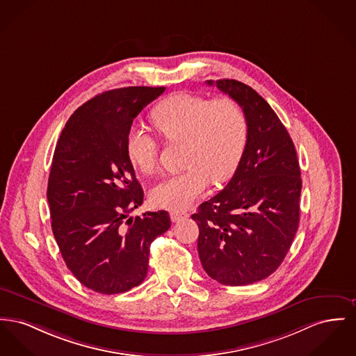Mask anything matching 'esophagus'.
Listing matches in <instances>:
<instances>
[{
    "mask_svg": "<svg viewBox=\"0 0 356 356\" xmlns=\"http://www.w3.org/2000/svg\"><path fill=\"white\" fill-rule=\"evenodd\" d=\"M188 218V213L187 212H183V211H173V212H170V219H172V222H180V220H183V219H187Z\"/></svg>",
    "mask_w": 356,
    "mask_h": 356,
    "instance_id": "obj_1",
    "label": "esophagus"
}]
</instances>
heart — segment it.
Listing matches in <instances>:
<instances>
[{
  "instance_id": "b5f03b06",
  "label": "heart",
  "mask_w": 356,
  "mask_h": 356,
  "mask_svg": "<svg viewBox=\"0 0 356 356\" xmlns=\"http://www.w3.org/2000/svg\"><path fill=\"white\" fill-rule=\"evenodd\" d=\"M152 122L169 143L186 141L184 164L188 168L164 177L150 192L154 206L172 211L191 206L211 179L215 183L229 179L248 141L246 114L229 97L209 101L200 95L176 94L152 110ZM126 154L144 175L157 167V143L143 127L130 129Z\"/></svg>"
}]
</instances>
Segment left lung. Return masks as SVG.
Wrapping results in <instances>:
<instances>
[{"mask_svg":"<svg viewBox=\"0 0 356 356\" xmlns=\"http://www.w3.org/2000/svg\"><path fill=\"white\" fill-rule=\"evenodd\" d=\"M243 108L248 141L229 184L199 206L197 251L219 284L241 286L278 269L300 222L301 172L292 138L270 105L250 86L207 81Z\"/></svg>","mask_w":356,"mask_h":356,"instance_id":"1","label":"left lung"}]
</instances>
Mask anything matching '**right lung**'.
Here are the masks:
<instances>
[{
  "label": "right lung",
  "instance_id": "1",
  "mask_svg": "<svg viewBox=\"0 0 356 356\" xmlns=\"http://www.w3.org/2000/svg\"><path fill=\"white\" fill-rule=\"evenodd\" d=\"M165 87L105 91L78 107L62 130L48 179L52 232L86 288L117 294L140 285L150 243L170 227L167 211L127 218L144 191L126 154L133 120Z\"/></svg>",
  "mask_w": 356,
  "mask_h": 356
}]
</instances>
